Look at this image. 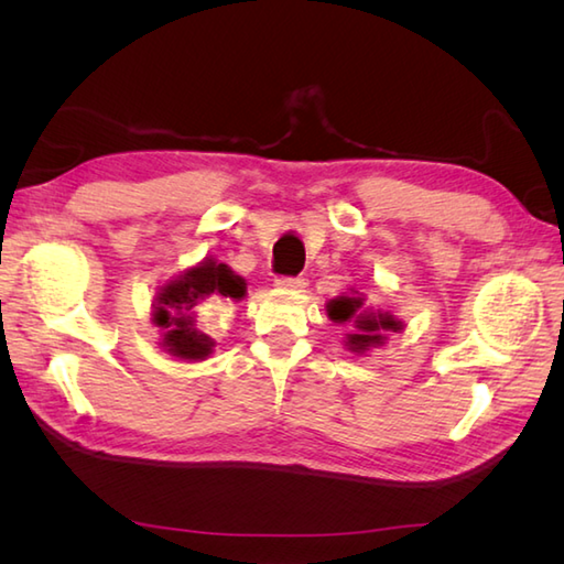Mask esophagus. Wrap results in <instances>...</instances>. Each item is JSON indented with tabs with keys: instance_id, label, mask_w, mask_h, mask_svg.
<instances>
[{
	"instance_id": "34e87169",
	"label": "esophagus",
	"mask_w": 564,
	"mask_h": 564,
	"mask_svg": "<svg viewBox=\"0 0 564 564\" xmlns=\"http://www.w3.org/2000/svg\"><path fill=\"white\" fill-rule=\"evenodd\" d=\"M305 279H275V289L281 291H293V293H301L305 291Z\"/></svg>"
}]
</instances>
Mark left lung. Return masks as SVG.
I'll return each instance as SVG.
<instances>
[{
    "instance_id": "8db88e82",
    "label": "left lung",
    "mask_w": 564,
    "mask_h": 564,
    "mask_svg": "<svg viewBox=\"0 0 564 564\" xmlns=\"http://www.w3.org/2000/svg\"><path fill=\"white\" fill-rule=\"evenodd\" d=\"M356 293V291H354ZM327 317L337 325H351L344 337V346L354 354H366L382 346L388 332L404 329V322L386 310H370L364 305V295H339L327 303Z\"/></svg>"
}]
</instances>
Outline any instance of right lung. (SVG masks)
<instances>
[{
    "label": "right lung",
    "mask_w": 564,
    "mask_h": 564,
    "mask_svg": "<svg viewBox=\"0 0 564 564\" xmlns=\"http://www.w3.org/2000/svg\"><path fill=\"white\" fill-rule=\"evenodd\" d=\"M213 295L235 303L247 295L242 275L215 257H206L160 285L152 301V325L160 327V346L166 354L186 364L206 361L213 354L215 341L196 325V307Z\"/></svg>",
    "instance_id": "add662e5"
}]
</instances>
